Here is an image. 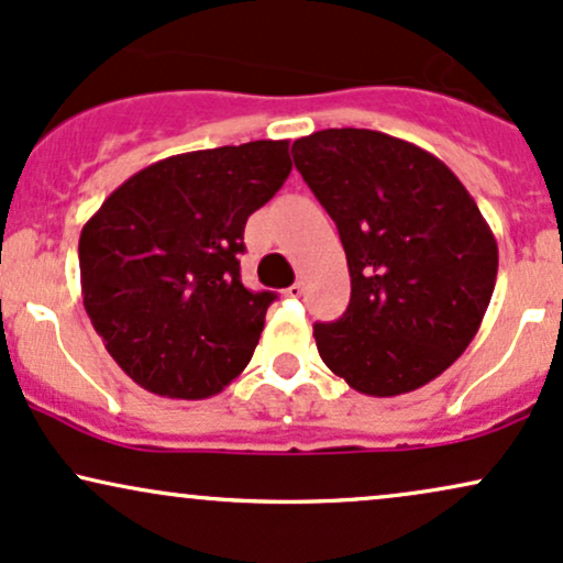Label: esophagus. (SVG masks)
Wrapping results in <instances>:
<instances>
[{
  "mask_svg": "<svg viewBox=\"0 0 563 563\" xmlns=\"http://www.w3.org/2000/svg\"><path fill=\"white\" fill-rule=\"evenodd\" d=\"M301 294H303V283H299V280H296L290 288H286L288 299H301Z\"/></svg>",
  "mask_w": 563,
  "mask_h": 563,
  "instance_id": "1",
  "label": "esophagus"
}]
</instances>
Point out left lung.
<instances>
[{
	"instance_id": "obj_1",
	"label": "left lung",
	"mask_w": 563,
	"mask_h": 563,
	"mask_svg": "<svg viewBox=\"0 0 563 563\" xmlns=\"http://www.w3.org/2000/svg\"><path fill=\"white\" fill-rule=\"evenodd\" d=\"M294 164L346 251L352 299L318 322V352L367 397L434 380L466 352L495 290L497 243L479 206L437 156L373 129H322Z\"/></svg>"
}]
</instances>
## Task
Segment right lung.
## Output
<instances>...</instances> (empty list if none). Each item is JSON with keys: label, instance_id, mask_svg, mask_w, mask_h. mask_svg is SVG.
Here are the masks:
<instances>
[{"label": "right lung", "instance_id": "right-lung-1", "mask_svg": "<svg viewBox=\"0 0 563 563\" xmlns=\"http://www.w3.org/2000/svg\"><path fill=\"white\" fill-rule=\"evenodd\" d=\"M290 166L288 140L179 153L129 177L84 224V309L142 389L203 399L249 365L275 294L241 283L243 230Z\"/></svg>", "mask_w": 563, "mask_h": 563}]
</instances>
